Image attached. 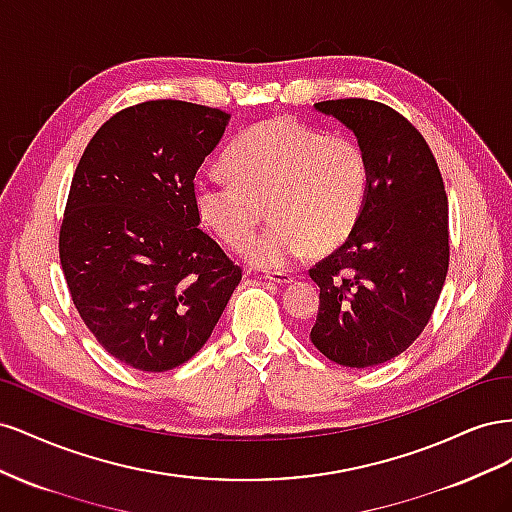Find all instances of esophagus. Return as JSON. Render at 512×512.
I'll list each match as a JSON object with an SVG mask.
<instances>
[{
    "mask_svg": "<svg viewBox=\"0 0 512 512\" xmlns=\"http://www.w3.org/2000/svg\"><path fill=\"white\" fill-rule=\"evenodd\" d=\"M265 277H267V280H269V282H275V284H282V286H284V284H290V282L294 280V277H292L290 273H286V271H269V273H267Z\"/></svg>",
    "mask_w": 512,
    "mask_h": 512,
    "instance_id": "1",
    "label": "esophagus"
}]
</instances>
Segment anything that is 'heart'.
Returning a JSON list of instances; mask_svg holds the SVG:
<instances>
[{"label":"heart","instance_id":"heart-1","mask_svg":"<svg viewBox=\"0 0 512 512\" xmlns=\"http://www.w3.org/2000/svg\"><path fill=\"white\" fill-rule=\"evenodd\" d=\"M222 164L228 177L192 183V205L213 237L241 247L267 205L273 220L245 247L260 269H282L309 247L324 254L342 245L367 200L369 160L356 138L305 126L292 117L256 123L232 141Z\"/></svg>","mask_w":512,"mask_h":512}]
</instances>
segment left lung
I'll use <instances>...</instances> for the list:
<instances>
[{"instance_id": "1", "label": "left lung", "mask_w": 512, "mask_h": 512, "mask_svg": "<svg viewBox=\"0 0 512 512\" xmlns=\"http://www.w3.org/2000/svg\"><path fill=\"white\" fill-rule=\"evenodd\" d=\"M367 153L369 190L342 247L316 262L312 344L346 367L395 359L423 333L448 271V198L436 158L395 108L363 98L318 102Z\"/></svg>"}]
</instances>
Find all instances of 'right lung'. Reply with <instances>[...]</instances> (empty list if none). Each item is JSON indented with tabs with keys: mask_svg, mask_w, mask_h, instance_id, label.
I'll list each match as a JSON object with an SVG mask.
<instances>
[{
	"mask_svg": "<svg viewBox=\"0 0 512 512\" xmlns=\"http://www.w3.org/2000/svg\"><path fill=\"white\" fill-rule=\"evenodd\" d=\"M228 119L181 100L134 104L104 123L74 170L61 269L87 329L134 369L190 361L241 282L192 205L196 170Z\"/></svg>",
	"mask_w": 512,
	"mask_h": 512,
	"instance_id": "add662e5",
	"label": "right lung"
}]
</instances>
